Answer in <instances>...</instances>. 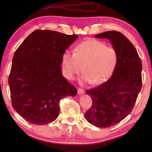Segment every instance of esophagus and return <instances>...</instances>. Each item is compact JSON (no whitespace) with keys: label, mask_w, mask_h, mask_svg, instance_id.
Listing matches in <instances>:
<instances>
[{"label":"esophagus","mask_w":152,"mask_h":152,"mask_svg":"<svg viewBox=\"0 0 152 152\" xmlns=\"http://www.w3.org/2000/svg\"><path fill=\"white\" fill-rule=\"evenodd\" d=\"M85 91L84 89H82V88H78V94L79 95H81V94H83V93H84Z\"/></svg>","instance_id":"1"}]
</instances>
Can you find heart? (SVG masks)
I'll return each mask as SVG.
<instances>
[{
	"label": "heart",
	"mask_w": 152,
	"mask_h": 152,
	"mask_svg": "<svg viewBox=\"0 0 152 152\" xmlns=\"http://www.w3.org/2000/svg\"><path fill=\"white\" fill-rule=\"evenodd\" d=\"M118 54L114 47L102 42L91 39L83 41L75 47L74 52L66 50L63 54L62 63L64 76L75 80L83 74L82 83L100 85L110 78L117 66Z\"/></svg>",
	"instance_id": "b5f03b06"
}]
</instances>
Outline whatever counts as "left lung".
<instances>
[{
  "instance_id": "obj_1",
  "label": "left lung",
  "mask_w": 152,
  "mask_h": 152,
  "mask_svg": "<svg viewBox=\"0 0 152 152\" xmlns=\"http://www.w3.org/2000/svg\"><path fill=\"white\" fill-rule=\"evenodd\" d=\"M95 37L107 38L118 54L111 78L86 91L93 102L86 112V119L96 127L106 128L118 124L131 112L142 88V65L136 48L119 32L106 31Z\"/></svg>"
}]
</instances>
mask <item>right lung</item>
<instances>
[{
    "mask_svg": "<svg viewBox=\"0 0 152 152\" xmlns=\"http://www.w3.org/2000/svg\"><path fill=\"white\" fill-rule=\"evenodd\" d=\"M78 37L37 29L18 47L8 78L13 108L34 125L56 120L59 102L77 89L62 75V56Z\"/></svg>",
    "mask_w": 152,
    "mask_h": 152,
    "instance_id": "add662e5",
    "label": "right lung"
}]
</instances>
